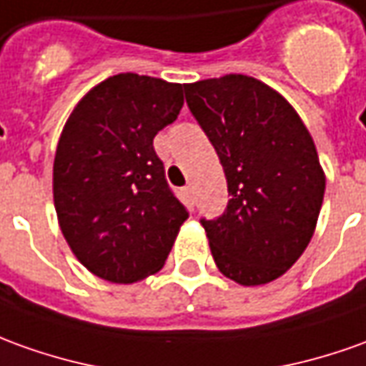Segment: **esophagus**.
<instances>
[{
    "mask_svg": "<svg viewBox=\"0 0 366 366\" xmlns=\"http://www.w3.org/2000/svg\"><path fill=\"white\" fill-rule=\"evenodd\" d=\"M183 191H185V195H187L189 201H191V203H193V187H191V185H187V187L183 189Z\"/></svg>",
    "mask_w": 366,
    "mask_h": 366,
    "instance_id": "esophagus-1",
    "label": "esophagus"
}]
</instances>
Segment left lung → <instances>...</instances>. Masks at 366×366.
<instances>
[{
    "label": "left lung",
    "mask_w": 366,
    "mask_h": 366,
    "mask_svg": "<svg viewBox=\"0 0 366 366\" xmlns=\"http://www.w3.org/2000/svg\"><path fill=\"white\" fill-rule=\"evenodd\" d=\"M183 87L231 195L223 215L201 219L211 255L235 283H271L303 255L319 219L325 173L313 137L291 103L255 77Z\"/></svg>",
    "instance_id": "1"
}]
</instances>
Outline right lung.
<instances>
[{
	"label": "right lung",
	"instance_id": "1",
	"mask_svg": "<svg viewBox=\"0 0 366 366\" xmlns=\"http://www.w3.org/2000/svg\"><path fill=\"white\" fill-rule=\"evenodd\" d=\"M181 107V83L119 73L95 85L63 127L53 161L59 227L73 255L105 281L157 273L189 217L153 149Z\"/></svg>",
	"mask_w": 366,
	"mask_h": 366
}]
</instances>
